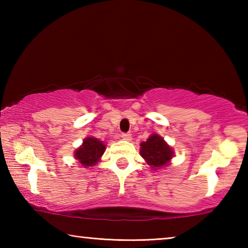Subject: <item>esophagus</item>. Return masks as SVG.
I'll use <instances>...</instances> for the list:
<instances>
[{
    "label": "esophagus",
    "instance_id": "34e87169",
    "mask_svg": "<svg viewBox=\"0 0 248 248\" xmlns=\"http://www.w3.org/2000/svg\"><path fill=\"white\" fill-rule=\"evenodd\" d=\"M121 138H123V140H124V141H131V134H129V133H123L121 134Z\"/></svg>",
    "mask_w": 248,
    "mask_h": 248
}]
</instances>
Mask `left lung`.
<instances>
[{"label": "left lung", "mask_w": 248, "mask_h": 248, "mask_svg": "<svg viewBox=\"0 0 248 248\" xmlns=\"http://www.w3.org/2000/svg\"><path fill=\"white\" fill-rule=\"evenodd\" d=\"M140 154L153 170L169 166L175 155L173 148L157 133H152L146 141L141 142Z\"/></svg>", "instance_id": "left-lung-1"}]
</instances>
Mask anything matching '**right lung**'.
<instances>
[{
    "instance_id": "obj_1",
    "label": "right lung",
    "mask_w": 248,
    "mask_h": 248,
    "mask_svg": "<svg viewBox=\"0 0 248 248\" xmlns=\"http://www.w3.org/2000/svg\"><path fill=\"white\" fill-rule=\"evenodd\" d=\"M106 150V144L94 137H86L83 143L74 151V158L84 169L97 164Z\"/></svg>"
}]
</instances>
